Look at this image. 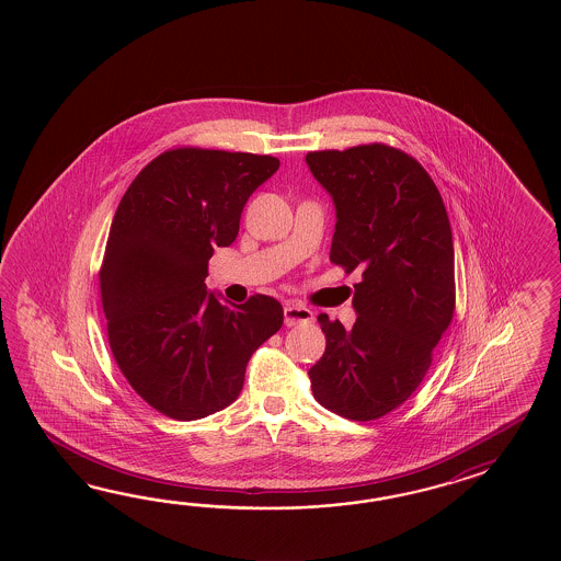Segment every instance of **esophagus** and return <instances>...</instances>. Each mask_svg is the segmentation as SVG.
<instances>
[{"instance_id": "1", "label": "esophagus", "mask_w": 561, "mask_h": 561, "mask_svg": "<svg viewBox=\"0 0 561 561\" xmlns=\"http://www.w3.org/2000/svg\"><path fill=\"white\" fill-rule=\"evenodd\" d=\"M284 321H286L288 327L312 323L314 321V312L310 308H306V306L288 305L284 308Z\"/></svg>"}]
</instances>
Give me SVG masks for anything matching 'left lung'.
I'll return each instance as SVG.
<instances>
[{"mask_svg": "<svg viewBox=\"0 0 561 561\" xmlns=\"http://www.w3.org/2000/svg\"><path fill=\"white\" fill-rule=\"evenodd\" d=\"M333 197L331 263L359 272L352 329L319 314L324 354L314 399L354 422L403 405L422 385L455 314V249L440 191L409 153L385 144L306 153Z\"/></svg>", "mask_w": 561, "mask_h": 561, "instance_id": "8db88e82", "label": "left lung"}]
</instances>
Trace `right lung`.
Here are the masks:
<instances>
[{
  "label": "right lung",
  "mask_w": 561,
  "mask_h": 561,
  "mask_svg": "<svg viewBox=\"0 0 561 561\" xmlns=\"http://www.w3.org/2000/svg\"><path fill=\"white\" fill-rule=\"evenodd\" d=\"M277 169L273 156L176 148L141 169L115 211L99 273L108 345L169 417L237 401L249 359L284 323L272 296L226 306L205 286L214 249L234 242L244 204Z\"/></svg>",
  "instance_id": "right-lung-1"
}]
</instances>
